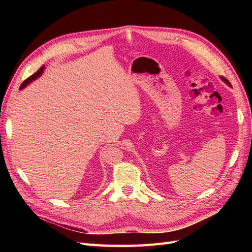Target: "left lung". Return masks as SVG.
Listing matches in <instances>:
<instances>
[{"label":"left lung","mask_w":252,"mask_h":252,"mask_svg":"<svg viewBox=\"0 0 252 252\" xmlns=\"http://www.w3.org/2000/svg\"><path fill=\"white\" fill-rule=\"evenodd\" d=\"M220 80H222V81H223L224 83H226V84H227V85H228V86H229V87H232V86H231V84L229 83V81H228L227 79H225L224 77H220Z\"/></svg>","instance_id":"left-lung-1"}]
</instances>
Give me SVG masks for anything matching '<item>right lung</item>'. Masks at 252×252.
<instances>
[{
  "label": "right lung",
  "mask_w": 252,
  "mask_h": 252,
  "mask_svg": "<svg viewBox=\"0 0 252 252\" xmlns=\"http://www.w3.org/2000/svg\"><path fill=\"white\" fill-rule=\"evenodd\" d=\"M44 69H45V65H43L39 70H37L35 73H33L32 75H30V77L28 78V79H26L24 82H23L22 84H21V86H20V89H23V88H25L28 84H30V83H32L34 80H36L37 78L39 77H41L42 75V73H43V71H44Z\"/></svg>",
  "instance_id": "obj_1"
}]
</instances>
